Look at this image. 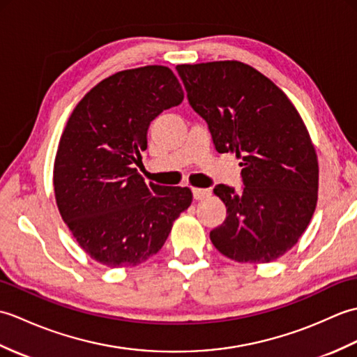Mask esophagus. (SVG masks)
<instances>
[{"label":"esophagus","instance_id":"esophagus-1","mask_svg":"<svg viewBox=\"0 0 357 357\" xmlns=\"http://www.w3.org/2000/svg\"><path fill=\"white\" fill-rule=\"evenodd\" d=\"M192 193H193V199H204L207 198V196H210V190H207V188H192Z\"/></svg>","mask_w":357,"mask_h":357}]
</instances>
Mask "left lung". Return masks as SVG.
<instances>
[{"label": "left lung", "instance_id": "8db88e82", "mask_svg": "<svg viewBox=\"0 0 357 357\" xmlns=\"http://www.w3.org/2000/svg\"><path fill=\"white\" fill-rule=\"evenodd\" d=\"M176 70L218 153L231 151L242 167L239 192L215 187L227 216L210 231L211 242L238 262L278 259L305 231L317 202L319 167L304 121L275 82L244 63Z\"/></svg>", "mask_w": 357, "mask_h": 357}]
</instances>
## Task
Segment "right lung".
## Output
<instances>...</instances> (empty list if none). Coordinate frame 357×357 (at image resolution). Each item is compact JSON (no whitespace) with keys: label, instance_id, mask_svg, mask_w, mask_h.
I'll list each match as a JSON object with an SVG mask.
<instances>
[{"label":"right lung","instance_id":"right-lung-1","mask_svg":"<svg viewBox=\"0 0 357 357\" xmlns=\"http://www.w3.org/2000/svg\"><path fill=\"white\" fill-rule=\"evenodd\" d=\"M183 100L169 67L146 66L102 79L67 121L53 169L58 210L102 265L132 267L156 255L192 204L190 188L146 184L135 169L151 121Z\"/></svg>","mask_w":357,"mask_h":357}]
</instances>
